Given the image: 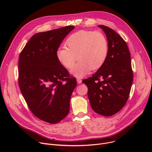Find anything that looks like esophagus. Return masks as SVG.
<instances>
[{
  "mask_svg": "<svg viewBox=\"0 0 152 152\" xmlns=\"http://www.w3.org/2000/svg\"><path fill=\"white\" fill-rule=\"evenodd\" d=\"M77 82L78 83H82V80L79 78H77Z\"/></svg>",
  "mask_w": 152,
  "mask_h": 152,
  "instance_id": "obj_1",
  "label": "esophagus"
}]
</instances>
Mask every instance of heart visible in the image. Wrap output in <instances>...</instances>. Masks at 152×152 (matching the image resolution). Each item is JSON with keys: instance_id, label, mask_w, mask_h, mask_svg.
<instances>
[{"instance_id": "heart-1", "label": "heart", "mask_w": 152, "mask_h": 152, "mask_svg": "<svg viewBox=\"0 0 152 152\" xmlns=\"http://www.w3.org/2000/svg\"><path fill=\"white\" fill-rule=\"evenodd\" d=\"M65 45L66 48L56 50L57 59L64 67L70 69L77 57L79 61L71 70V73L77 77L102 67L109 52L106 37L98 31H78L67 39Z\"/></svg>"}]
</instances>
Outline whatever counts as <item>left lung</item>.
Returning a JSON list of instances; mask_svg holds the SVG:
<instances>
[{
    "label": "left lung",
    "instance_id": "left-lung-1",
    "mask_svg": "<svg viewBox=\"0 0 152 152\" xmlns=\"http://www.w3.org/2000/svg\"><path fill=\"white\" fill-rule=\"evenodd\" d=\"M99 26L107 37V58L96 73L82 82L88 87V96L93 111L110 117L120 111L127 102L133 81V71L126 41L111 28Z\"/></svg>",
    "mask_w": 152,
    "mask_h": 152
}]
</instances>
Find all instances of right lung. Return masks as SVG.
I'll use <instances>...</instances> for the list:
<instances>
[{
	"mask_svg": "<svg viewBox=\"0 0 152 152\" xmlns=\"http://www.w3.org/2000/svg\"><path fill=\"white\" fill-rule=\"evenodd\" d=\"M75 27L67 26L33 35L18 60V85L28 106L38 118L55 124L66 117L76 79L56 56L62 41Z\"/></svg>",
	"mask_w": 152,
	"mask_h": 152,
	"instance_id": "1",
	"label": "right lung"
}]
</instances>
